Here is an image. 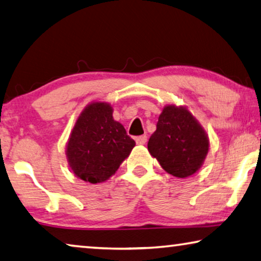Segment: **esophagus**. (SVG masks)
Instances as JSON below:
<instances>
[{
	"label": "esophagus",
	"mask_w": 261,
	"mask_h": 261,
	"mask_svg": "<svg viewBox=\"0 0 261 261\" xmlns=\"http://www.w3.org/2000/svg\"><path fill=\"white\" fill-rule=\"evenodd\" d=\"M147 142V136H139V137H136V143L138 144V145H144V144H146Z\"/></svg>",
	"instance_id": "obj_1"
}]
</instances>
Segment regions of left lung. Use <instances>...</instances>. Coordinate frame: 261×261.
Instances as JSON below:
<instances>
[{
	"instance_id": "obj_1",
	"label": "left lung",
	"mask_w": 261,
	"mask_h": 261,
	"mask_svg": "<svg viewBox=\"0 0 261 261\" xmlns=\"http://www.w3.org/2000/svg\"><path fill=\"white\" fill-rule=\"evenodd\" d=\"M147 148L169 174L187 177L203 164L209 140L187 109L167 106L159 116L156 130L150 137Z\"/></svg>"
}]
</instances>
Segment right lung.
I'll return each mask as SVG.
<instances>
[{
	"label": "right lung",
	"mask_w": 261,
	"mask_h": 261,
	"mask_svg": "<svg viewBox=\"0 0 261 261\" xmlns=\"http://www.w3.org/2000/svg\"><path fill=\"white\" fill-rule=\"evenodd\" d=\"M136 143L113 118L108 103L94 102L79 116L69 137V167L81 180L100 184L115 174Z\"/></svg>",
	"instance_id": "1"
}]
</instances>
